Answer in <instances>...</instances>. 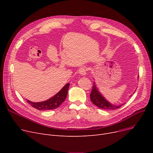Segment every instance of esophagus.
I'll return each mask as SVG.
<instances>
[{"label":"esophagus","mask_w":153,"mask_h":153,"mask_svg":"<svg viewBox=\"0 0 153 153\" xmlns=\"http://www.w3.org/2000/svg\"><path fill=\"white\" fill-rule=\"evenodd\" d=\"M79 74H81V75L84 76V75H85L86 72H87V69H86V68H81V69H79Z\"/></svg>","instance_id":"1"}]
</instances>
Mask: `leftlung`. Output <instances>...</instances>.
<instances>
[{
    "label": "left lung",
    "mask_w": 153,
    "mask_h": 153,
    "mask_svg": "<svg viewBox=\"0 0 153 153\" xmlns=\"http://www.w3.org/2000/svg\"><path fill=\"white\" fill-rule=\"evenodd\" d=\"M90 98L95 105L103 110H116L123 105V104H122V105H115L107 101L98 91L96 85H95V82H94V85L92 86L91 93L90 94Z\"/></svg>",
    "instance_id": "1"
}]
</instances>
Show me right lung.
Listing matches in <instances>:
<instances>
[{"label": "right lung", "mask_w": 153, "mask_h": 153, "mask_svg": "<svg viewBox=\"0 0 153 153\" xmlns=\"http://www.w3.org/2000/svg\"><path fill=\"white\" fill-rule=\"evenodd\" d=\"M69 85L70 84H66L58 93L46 101L42 102H32L28 100H27V101L29 104H30L31 107L39 110H49L55 109L59 107L61 105V103L65 100L68 95Z\"/></svg>", "instance_id": "add662e5"}]
</instances>
